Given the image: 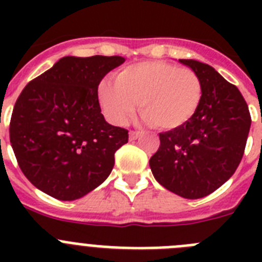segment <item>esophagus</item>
<instances>
[{
    "label": "esophagus",
    "mask_w": 262,
    "mask_h": 262,
    "mask_svg": "<svg viewBox=\"0 0 262 262\" xmlns=\"http://www.w3.org/2000/svg\"><path fill=\"white\" fill-rule=\"evenodd\" d=\"M142 133L140 131H129V140H136L138 138H140Z\"/></svg>",
    "instance_id": "obj_1"
}]
</instances>
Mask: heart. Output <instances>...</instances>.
Returning <instances> with one entry per match:
<instances>
[{
  "label": "heart",
  "mask_w": 262,
  "mask_h": 262,
  "mask_svg": "<svg viewBox=\"0 0 262 262\" xmlns=\"http://www.w3.org/2000/svg\"><path fill=\"white\" fill-rule=\"evenodd\" d=\"M202 94V81L193 69L160 60L126 67L115 82L103 80L98 86L99 105L111 123H126L139 103L144 119L165 131L186 124L200 107Z\"/></svg>",
  "instance_id": "heart-1"
}]
</instances>
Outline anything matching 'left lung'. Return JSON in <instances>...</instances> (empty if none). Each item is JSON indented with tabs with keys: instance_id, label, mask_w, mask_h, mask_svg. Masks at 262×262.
<instances>
[{
	"instance_id": "obj_1",
	"label": "left lung",
	"mask_w": 262,
	"mask_h": 262,
	"mask_svg": "<svg viewBox=\"0 0 262 262\" xmlns=\"http://www.w3.org/2000/svg\"><path fill=\"white\" fill-rule=\"evenodd\" d=\"M180 62L202 81L201 105L186 124L160 134V147L149 160L154 177L169 191L198 200L221 187L244 155L251 114L244 97L212 67L196 60Z\"/></svg>"
}]
</instances>
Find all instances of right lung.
<instances>
[{"label":"right lung","instance_id":"1","mask_svg":"<svg viewBox=\"0 0 262 262\" xmlns=\"http://www.w3.org/2000/svg\"><path fill=\"white\" fill-rule=\"evenodd\" d=\"M122 56H66L30 81L14 105L10 143L23 174L60 201L102 184L128 131L101 114L98 85Z\"/></svg>","mask_w":262,"mask_h":262}]
</instances>
